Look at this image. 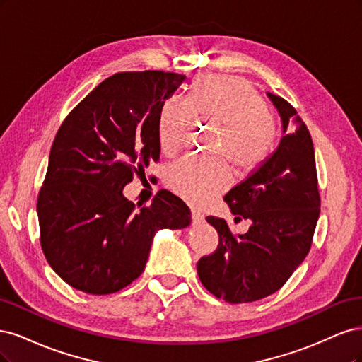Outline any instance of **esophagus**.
I'll list each match as a JSON object with an SVG mask.
<instances>
[{"label": "esophagus", "instance_id": "esophagus-1", "mask_svg": "<svg viewBox=\"0 0 362 362\" xmlns=\"http://www.w3.org/2000/svg\"><path fill=\"white\" fill-rule=\"evenodd\" d=\"M191 221H192V224H194V226H197V224H202L203 221H204V216H203L200 212H195V211H192V214H191Z\"/></svg>", "mask_w": 362, "mask_h": 362}]
</instances>
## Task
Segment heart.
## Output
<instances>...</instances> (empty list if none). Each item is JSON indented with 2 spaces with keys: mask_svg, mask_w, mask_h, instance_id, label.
Returning a JSON list of instances; mask_svg holds the SVG:
<instances>
[{
  "mask_svg": "<svg viewBox=\"0 0 362 362\" xmlns=\"http://www.w3.org/2000/svg\"><path fill=\"white\" fill-rule=\"evenodd\" d=\"M192 119L219 127L215 156H226L242 173L257 170L269 155L275 127L260 93L238 76L206 75L188 98H168L158 117V144L164 155L180 148ZM165 182L185 202L204 206L230 185L224 160L183 158L168 167Z\"/></svg>",
  "mask_w": 362,
  "mask_h": 362,
  "instance_id": "heart-1",
  "label": "heart"
}]
</instances>
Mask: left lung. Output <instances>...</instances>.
I'll return each instance as SVG.
<instances>
[{"instance_id":"8db88e82","label":"left lung","mask_w":362,"mask_h":362,"mask_svg":"<svg viewBox=\"0 0 362 362\" xmlns=\"http://www.w3.org/2000/svg\"><path fill=\"white\" fill-rule=\"evenodd\" d=\"M267 96L281 115L284 136L275 153L224 197L233 215L252 224L245 235H233L224 219L207 216L219 243L197 263L202 284L230 304L259 300L281 288L307 257L320 215L308 127L286 99Z\"/></svg>"}]
</instances>
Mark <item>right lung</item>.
<instances>
[{"label": "right lung", "mask_w": 362, "mask_h": 362, "mask_svg": "<svg viewBox=\"0 0 362 362\" xmlns=\"http://www.w3.org/2000/svg\"><path fill=\"white\" fill-rule=\"evenodd\" d=\"M185 75L119 72L67 114L37 195L40 245L64 281L90 295L115 293L143 274L155 233L191 223L179 197L159 191L138 207L123 188L159 160L158 117Z\"/></svg>", "instance_id": "1"}]
</instances>
